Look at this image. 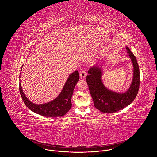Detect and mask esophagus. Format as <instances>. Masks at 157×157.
Listing matches in <instances>:
<instances>
[{
	"mask_svg": "<svg viewBox=\"0 0 157 157\" xmlns=\"http://www.w3.org/2000/svg\"><path fill=\"white\" fill-rule=\"evenodd\" d=\"M86 71L85 70H82L80 72V76L81 78H85L86 77Z\"/></svg>",
	"mask_w": 157,
	"mask_h": 157,
	"instance_id": "esophagus-1",
	"label": "esophagus"
}]
</instances>
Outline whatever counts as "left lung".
I'll return each mask as SVG.
<instances>
[{"label": "left lung", "instance_id": "1", "mask_svg": "<svg viewBox=\"0 0 157 157\" xmlns=\"http://www.w3.org/2000/svg\"><path fill=\"white\" fill-rule=\"evenodd\" d=\"M127 52L133 67L132 81L129 88L125 92H119L109 90L103 83L102 77L103 69L101 65H94L88 70L86 82L89 86L94 104L101 112H117L131 104L136 97L140 83V74L138 62L134 55L126 46Z\"/></svg>", "mask_w": 157, "mask_h": 157}]
</instances>
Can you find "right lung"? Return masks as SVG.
<instances>
[{
  "label": "right lung",
  "instance_id": "add662e5",
  "mask_svg": "<svg viewBox=\"0 0 157 157\" xmlns=\"http://www.w3.org/2000/svg\"><path fill=\"white\" fill-rule=\"evenodd\" d=\"M79 76L78 71L70 74L59 95L52 101L45 104H36L30 101L23 91L21 82L19 83V91L25 104L32 111L47 117H62L65 115L71 108V98L75 85L79 79ZM19 78H21V75Z\"/></svg>",
  "mask_w": 157,
  "mask_h": 157
}]
</instances>
